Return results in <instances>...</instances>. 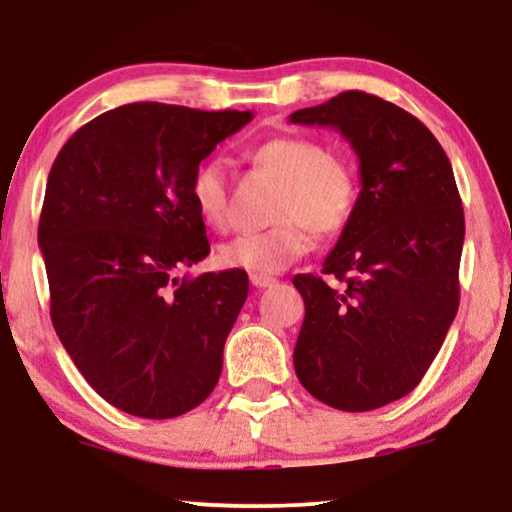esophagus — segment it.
I'll return each instance as SVG.
<instances>
[{
	"mask_svg": "<svg viewBox=\"0 0 512 512\" xmlns=\"http://www.w3.org/2000/svg\"><path fill=\"white\" fill-rule=\"evenodd\" d=\"M249 279H251V284L256 286V289H268V286L277 282V279L270 277V275H251Z\"/></svg>",
	"mask_w": 512,
	"mask_h": 512,
	"instance_id": "obj_1",
	"label": "esophagus"
}]
</instances>
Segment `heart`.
<instances>
[{"mask_svg":"<svg viewBox=\"0 0 512 512\" xmlns=\"http://www.w3.org/2000/svg\"><path fill=\"white\" fill-rule=\"evenodd\" d=\"M256 170L279 181L270 228L235 237L219 249V263L251 275H272L289 268L312 249V230L335 235L352 219L359 202V179L345 158L328 153L310 137H275L251 149ZM191 198L205 226L226 230L228 184L221 160L195 167Z\"/></svg>","mask_w":512,"mask_h":512,"instance_id":"heart-1","label":"heart"}]
</instances>
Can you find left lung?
Returning a JSON list of instances; mask_svg holds the SVG:
<instances>
[{"label": "left lung", "instance_id": "left-lung-1", "mask_svg": "<svg viewBox=\"0 0 512 512\" xmlns=\"http://www.w3.org/2000/svg\"><path fill=\"white\" fill-rule=\"evenodd\" d=\"M289 118L338 130L361 172L321 277H293L305 300L293 366L331 408H382L422 382L459 307L464 207L450 158L419 118L361 90Z\"/></svg>", "mask_w": 512, "mask_h": 512}]
</instances>
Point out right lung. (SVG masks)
<instances>
[{
  "label": "right lung",
  "instance_id": "add662e5",
  "mask_svg": "<svg viewBox=\"0 0 512 512\" xmlns=\"http://www.w3.org/2000/svg\"><path fill=\"white\" fill-rule=\"evenodd\" d=\"M251 118L123 104L76 130L48 174L39 247L51 321L90 387L128 415L179 417L219 382L249 277L177 272L209 254L195 167Z\"/></svg>",
  "mask_w": 512,
  "mask_h": 512
}]
</instances>
